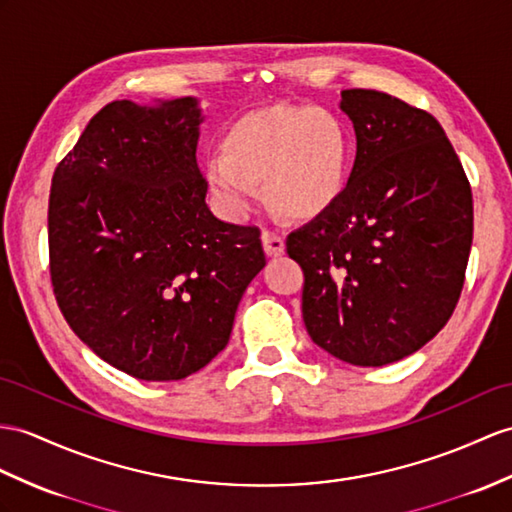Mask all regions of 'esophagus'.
Masks as SVG:
<instances>
[{"mask_svg": "<svg viewBox=\"0 0 512 512\" xmlns=\"http://www.w3.org/2000/svg\"><path fill=\"white\" fill-rule=\"evenodd\" d=\"M263 247H265L267 256H280V254H284V236L265 230L263 232Z\"/></svg>", "mask_w": 512, "mask_h": 512, "instance_id": "1", "label": "esophagus"}]
</instances>
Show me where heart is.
<instances>
[{
	"instance_id": "heart-1",
	"label": "heart",
	"mask_w": 512,
	"mask_h": 512,
	"mask_svg": "<svg viewBox=\"0 0 512 512\" xmlns=\"http://www.w3.org/2000/svg\"><path fill=\"white\" fill-rule=\"evenodd\" d=\"M208 160L206 184L223 213L241 219L265 184L269 202L293 219H315L345 191L350 134L328 108L271 106L236 119Z\"/></svg>"
}]
</instances>
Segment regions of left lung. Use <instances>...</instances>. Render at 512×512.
I'll list each match as a JSON object with an SVG mask.
<instances>
[{"instance_id": "left-lung-1", "label": "left lung", "mask_w": 512, "mask_h": 512, "mask_svg": "<svg viewBox=\"0 0 512 512\" xmlns=\"http://www.w3.org/2000/svg\"><path fill=\"white\" fill-rule=\"evenodd\" d=\"M356 160L343 195L291 232L304 271L302 315L321 350L382 367L421 350L450 321L465 284L473 199L430 112L371 89L341 91Z\"/></svg>"}]
</instances>
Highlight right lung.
<instances>
[{
  "mask_svg": "<svg viewBox=\"0 0 512 512\" xmlns=\"http://www.w3.org/2000/svg\"><path fill=\"white\" fill-rule=\"evenodd\" d=\"M195 97L106 104L60 160L49 193V273L62 317L108 365L182 380L230 341L265 267L256 226L219 221L197 167Z\"/></svg>",
  "mask_w": 512,
  "mask_h": 512,
  "instance_id": "obj_1",
  "label": "right lung"
}]
</instances>
